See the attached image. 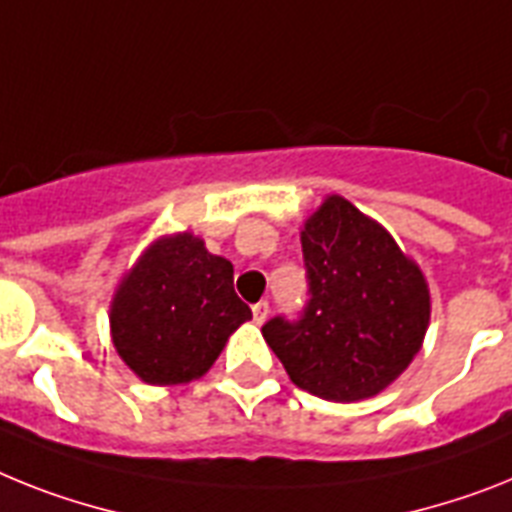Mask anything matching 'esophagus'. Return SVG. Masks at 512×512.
Wrapping results in <instances>:
<instances>
[{
  "instance_id": "esophagus-1",
  "label": "esophagus",
  "mask_w": 512,
  "mask_h": 512,
  "mask_svg": "<svg viewBox=\"0 0 512 512\" xmlns=\"http://www.w3.org/2000/svg\"><path fill=\"white\" fill-rule=\"evenodd\" d=\"M268 312H270L268 302H257L255 307H252V317H255L257 325H263V322L268 320Z\"/></svg>"
}]
</instances>
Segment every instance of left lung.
Returning a JSON list of instances; mask_svg holds the SVG:
<instances>
[{
	"mask_svg": "<svg viewBox=\"0 0 512 512\" xmlns=\"http://www.w3.org/2000/svg\"><path fill=\"white\" fill-rule=\"evenodd\" d=\"M307 304L263 325L291 382L349 403L388 388L419 354L429 325L424 276L393 236L349 200L328 197L304 223Z\"/></svg>",
	"mask_w": 512,
	"mask_h": 512,
	"instance_id": "8db88e82",
	"label": "left lung"
}]
</instances>
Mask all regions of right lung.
<instances>
[{"label":"right lung","mask_w":512,"mask_h":512,"mask_svg":"<svg viewBox=\"0 0 512 512\" xmlns=\"http://www.w3.org/2000/svg\"><path fill=\"white\" fill-rule=\"evenodd\" d=\"M252 309L236 296L234 265L192 234L161 239L122 281L111 336L127 367L150 385L205 375Z\"/></svg>","instance_id":"obj_1"}]
</instances>
